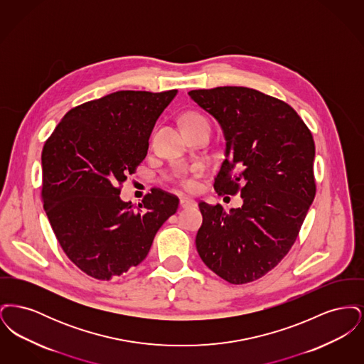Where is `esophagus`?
<instances>
[{
	"label": "esophagus",
	"instance_id": "34e87169",
	"mask_svg": "<svg viewBox=\"0 0 364 364\" xmlns=\"http://www.w3.org/2000/svg\"><path fill=\"white\" fill-rule=\"evenodd\" d=\"M195 200H192L190 198H180V206L181 208H188V206H193Z\"/></svg>",
	"mask_w": 364,
	"mask_h": 364
}]
</instances>
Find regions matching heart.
Returning a JSON list of instances; mask_svg holds the SVG:
<instances>
[{"label": "heart", "mask_w": 364, "mask_h": 364, "mask_svg": "<svg viewBox=\"0 0 364 364\" xmlns=\"http://www.w3.org/2000/svg\"><path fill=\"white\" fill-rule=\"evenodd\" d=\"M196 122H206V119H205L203 116H200L199 113H187V114L183 117V125H184V128H186V127H190V125H193V124H196ZM183 186H184V188L191 190V188L193 187V181H192V180H184V181H183Z\"/></svg>", "instance_id": "1"}]
</instances>
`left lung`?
<instances>
[{"label":"left lung","mask_w":364,"mask_h":364,"mask_svg":"<svg viewBox=\"0 0 364 364\" xmlns=\"http://www.w3.org/2000/svg\"><path fill=\"white\" fill-rule=\"evenodd\" d=\"M191 100L220 124L225 159L214 178L218 195L242 208L199 202L203 223L196 250L210 270L247 284L288 254L315 198L311 132L285 102L247 87L192 90Z\"/></svg>","instance_id":"8db88e82"}]
</instances>
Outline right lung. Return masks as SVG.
Here are the masks:
<instances>
[{
  "label": "right lung",
  "mask_w": 364,
  "mask_h": 364,
  "mask_svg": "<svg viewBox=\"0 0 364 364\" xmlns=\"http://www.w3.org/2000/svg\"><path fill=\"white\" fill-rule=\"evenodd\" d=\"M177 90L117 91L63 117L42 150V199L61 248L82 272L109 281L138 266L178 199L153 188L135 210L119 186L147 156Z\"/></svg>",
  "instance_id": "add662e5"
}]
</instances>
